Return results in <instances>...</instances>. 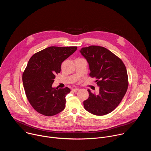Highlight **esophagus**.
<instances>
[{"label":"esophagus","mask_w":151,"mask_h":151,"mask_svg":"<svg viewBox=\"0 0 151 151\" xmlns=\"http://www.w3.org/2000/svg\"><path fill=\"white\" fill-rule=\"evenodd\" d=\"M79 90V89L78 88H73V90H72V91H73L74 92H76V91H78Z\"/></svg>","instance_id":"esophagus-1"}]
</instances>
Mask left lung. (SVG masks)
Wrapping results in <instances>:
<instances>
[{"instance_id":"obj_1","label":"left lung","mask_w":151,"mask_h":151,"mask_svg":"<svg viewBox=\"0 0 151 151\" xmlns=\"http://www.w3.org/2000/svg\"><path fill=\"white\" fill-rule=\"evenodd\" d=\"M81 54L87 60L90 76L97 79L99 93H92L83 101L84 108L99 116L112 112L124 97L128 86L127 69L123 61L111 51L100 46L82 48Z\"/></svg>"}]
</instances>
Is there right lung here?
<instances>
[{
    "label": "right lung",
    "mask_w": 151,
    "mask_h": 151,
    "mask_svg": "<svg viewBox=\"0 0 151 151\" xmlns=\"http://www.w3.org/2000/svg\"><path fill=\"white\" fill-rule=\"evenodd\" d=\"M77 50V47H50L35 53L30 58L23 74L26 97L38 113L55 115L64 110L68 87L52 88L55 75L61 71L63 61Z\"/></svg>",
    "instance_id": "obj_1"
}]
</instances>
